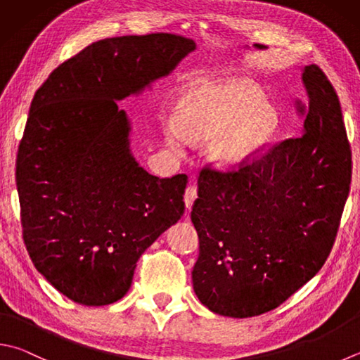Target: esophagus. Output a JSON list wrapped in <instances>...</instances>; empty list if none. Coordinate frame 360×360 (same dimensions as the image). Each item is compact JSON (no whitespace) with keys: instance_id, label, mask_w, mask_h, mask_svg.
Here are the masks:
<instances>
[{"instance_id":"1","label":"esophagus","mask_w":360,"mask_h":360,"mask_svg":"<svg viewBox=\"0 0 360 360\" xmlns=\"http://www.w3.org/2000/svg\"><path fill=\"white\" fill-rule=\"evenodd\" d=\"M195 199H198V188H195L194 185L188 186L186 191H185V205H186L188 210H191Z\"/></svg>"}]
</instances>
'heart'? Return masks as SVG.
I'll list each match as a JSON object with an SVG mask.
<instances>
[{"label": "heart", "instance_id": "b5f03b06", "mask_svg": "<svg viewBox=\"0 0 360 360\" xmlns=\"http://www.w3.org/2000/svg\"><path fill=\"white\" fill-rule=\"evenodd\" d=\"M276 112L257 87L232 81H200L181 92L174 119L165 124L167 144L181 150L207 141V158L219 169H236L269 141Z\"/></svg>", "mask_w": 360, "mask_h": 360}]
</instances>
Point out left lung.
Wrapping results in <instances>:
<instances>
[{"label": "left lung", "instance_id": "8db88e82", "mask_svg": "<svg viewBox=\"0 0 360 360\" xmlns=\"http://www.w3.org/2000/svg\"><path fill=\"white\" fill-rule=\"evenodd\" d=\"M301 81L309 98L307 105L295 100L301 136L236 172L199 174L193 287L218 315L248 318L281 306L320 271L334 244L349 193L351 150L326 75L304 65Z\"/></svg>", "mask_w": 360, "mask_h": 360}]
</instances>
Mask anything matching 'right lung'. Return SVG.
<instances>
[{
    "label": "right lung",
    "mask_w": 360,
    "mask_h": 360,
    "mask_svg": "<svg viewBox=\"0 0 360 360\" xmlns=\"http://www.w3.org/2000/svg\"><path fill=\"white\" fill-rule=\"evenodd\" d=\"M194 50L166 32L98 40L31 101L15 172L23 238L36 269L73 302L124 297L139 257L185 213L188 177L139 166L117 101L152 89Z\"/></svg>",
    "instance_id": "1"
}]
</instances>
